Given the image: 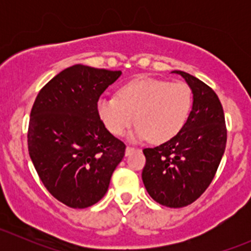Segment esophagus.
<instances>
[{
	"label": "esophagus",
	"mask_w": 251,
	"mask_h": 251,
	"mask_svg": "<svg viewBox=\"0 0 251 251\" xmlns=\"http://www.w3.org/2000/svg\"><path fill=\"white\" fill-rule=\"evenodd\" d=\"M133 151H135V148H133V147L127 146V147H126V151H125V154H126V155H128V154L132 153Z\"/></svg>",
	"instance_id": "obj_1"
}]
</instances>
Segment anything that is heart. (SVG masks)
<instances>
[{
	"instance_id": "1",
	"label": "heart",
	"mask_w": 251,
	"mask_h": 251,
	"mask_svg": "<svg viewBox=\"0 0 251 251\" xmlns=\"http://www.w3.org/2000/svg\"><path fill=\"white\" fill-rule=\"evenodd\" d=\"M192 104L193 96L187 83L137 77L124 83L118 97H100L97 113L113 135H124L136 119L133 140L151 138L154 143H164L183 128Z\"/></svg>"
}]
</instances>
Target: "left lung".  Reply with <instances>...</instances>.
Wrapping results in <instances>:
<instances>
[{"label": "left lung", "mask_w": 251, "mask_h": 251, "mask_svg": "<svg viewBox=\"0 0 251 251\" xmlns=\"http://www.w3.org/2000/svg\"><path fill=\"white\" fill-rule=\"evenodd\" d=\"M193 92V107L186 125L170 141L144 148L142 179L149 196L169 207L196 201L214 179L227 142L224 108L211 87L184 72Z\"/></svg>", "instance_id": "obj_1"}]
</instances>
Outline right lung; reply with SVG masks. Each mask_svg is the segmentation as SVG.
<instances>
[{
  "mask_svg": "<svg viewBox=\"0 0 251 251\" xmlns=\"http://www.w3.org/2000/svg\"><path fill=\"white\" fill-rule=\"evenodd\" d=\"M121 75L76 64L40 90L31 108L27 148L47 191L74 209L104 197L126 146L105 128L97 102Z\"/></svg>",
  "mask_w": 251,
  "mask_h": 251,
  "instance_id": "obj_1",
  "label": "right lung"
}]
</instances>
